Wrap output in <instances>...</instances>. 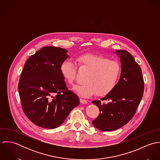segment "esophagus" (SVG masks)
Segmentation results:
<instances>
[{
  "instance_id": "esophagus-1",
  "label": "esophagus",
  "mask_w": 160,
  "mask_h": 160,
  "mask_svg": "<svg viewBox=\"0 0 160 160\" xmlns=\"http://www.w3.org/2000/svg\"><path fill=\"white\" fill-rule=\"evenodd\" d=\"M80 102H81V103H82V104H86V103H88V100H85V99H84V98H80Z\"/></svg>"
}]
</instances>
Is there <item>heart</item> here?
<instances>
[{
	"instance_id": "b5f03b06",
	"label": "heart",
	"mask_w": 160,
	"mask_h": 160,
	"mask_svg": "<svg viewBox=\"0 0 160 160\" xmlns=\"http://www.w3.org/2000/svg\"><path fill=\"white\" fill-rule=\"evenodd\" d=\"M76 62L81 67L89 71L84 79L85 83L74 88V90L82 97H89L95 92L100 96L107 94L116 86L120 74L119 63L102 55L83 54ZM61 73L67 82L72 84L76 78L77 70L74 62L67 60L60 66Z\"/></svg>"
}]
</instances>
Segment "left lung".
I'll return each mask as SVG.
<instances>
[{
    "label": "left lung",
    "mask_w": 160,
    "mask_h": 160,
    "mask_svg": "<svg viewBox=\"0 0 160 160\" xmlns=\"http://www.w3.org/2000/svg\"><path fill=\"white\" fill-rule=\"evenodd\" d=\"M115 53L121 63L119 80L104 97L92 102L100 110L92 124L102 131H114L126 124L136 113L144 91L142 69L132 55L124 50H116Z\"/></svg>",
    "instance_id": "8db88e82"
}]
</instances>
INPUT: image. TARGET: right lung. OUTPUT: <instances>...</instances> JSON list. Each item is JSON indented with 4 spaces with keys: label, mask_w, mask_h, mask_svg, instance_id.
Here are the masks:
<instances>
[{
    "label": "right lung",
    "mask_w": 160,
    "mask_h": 160,
    "mask_svg": "<svg viewBox=\"0 0 160 160\" xmlns=\"http://www.w3.org/2000/svg\"><path fill=\"white\" fill-rule=\"evenodd\" d=\"M60 47L47 46L25 63L18 83L23 112L34 124L46 129L60 126L79 104L77 95L69 91L60 66L69 56Z\"/></svg>",
    "instance_id": "add662e5"
}]
</instances>
